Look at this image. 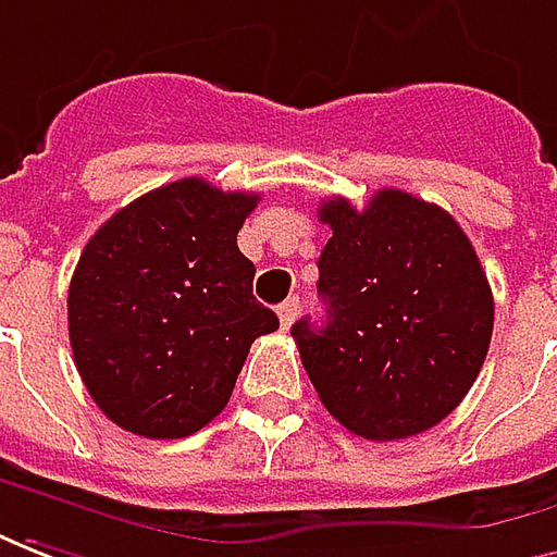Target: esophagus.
<instances>
[{
  "mask_svg": "<svg viewBox=\"0 0 557 557\" xmlns=\"http://www.w3.org/2000/svg\"><path fill=\"white\" fill-rule=\"evenodd\" d=\"M299 314V299L290 297L278 306V321H282V330H290V323L297 321Z\"/></svg>",
  "mask_w": 557,
  "mask_h": 557,
  "instance_id": "esophagus-1",
  "label": "esophagus"
}]
</instances>
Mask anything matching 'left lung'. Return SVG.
Returning a JSON list of instances; mask_svg holds the SVG:
<instances>
[{
  "label": "left lung",
  "instance_id": "left-lung-1",
  "mask_svg": "<svg viewBox=\"0 0 557 557\" xmlns=\"http://www.w3.org/2000/svg\"><path fill=\"white\" fill-rule=\"evenodd\" d=\"M318 260L326 323H294L323 408L369 441H401L459 408L486 360L492 287L471 239L435 203L381 188L369 207L330 197Z\"/></svg>",
  "mask_w": 557,
  "mask_h": 557
}]
</instances>
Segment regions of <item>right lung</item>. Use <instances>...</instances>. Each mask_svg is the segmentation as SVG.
Returning <instances> with one entry per match:
<instances>
[{"label": "right lung", "instance_id": "obj_1", "mask_svg": "<svg viewBox=\"0 0 557 557\" xmlns=\"http://www.w3.org/2000/svg\"><path fill=\"white\" fill-rule=\"evenodd\" d=\"M260 195L180 180L137 197L86 243L69 287L83 384L134 435H195L224 411L258 335L278 330L236 234Z\"/></svg>", "mask_w": 557, "mask_h": 557}]
</instances>
